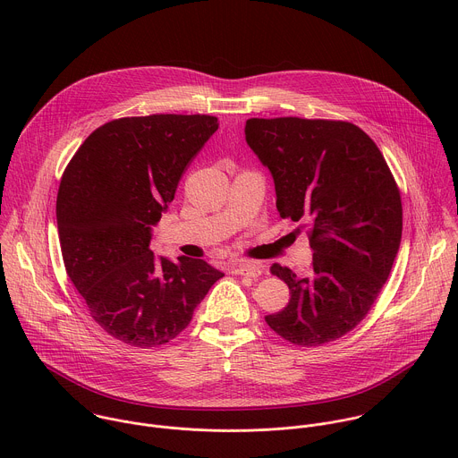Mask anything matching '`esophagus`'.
<instances>
[{
	"label": "esophagus",
	"instance_id": "34e87169",
	"mask_svg": "<svg viewBox=\"0 0 458 458\" xmlns=\"http://www.w3.org/2000/svg\"><path fill=\"white\" fill-rule=\"evenodd\" d=\"M232 272L237 276L259 277L260 274H263V267H260L259 263H253V260H233Z\"/></svg>",
	"mask_w": 458,
	"mask_h": 458
}]
</instances>
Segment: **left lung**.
<instances>
[{"mask_svg": "<svg viewBox=\"0 0 458 458\" xmlns=\"http://www.w3.org/2000/svg\"><path fill=\"white\" fill-rule=\"evenodd\" d=\"M246 143L274 177L283 219L310 226L306 276L274 265L290 288L270 328L297 346L346 335L366 317L397 257L403 203L373 140L348 121L251 117Z\"/></svg>", "mask_w": 458, "mask_h": 458, "instance_id": "left-lung-1", "label": "left lung"}]
</instances>
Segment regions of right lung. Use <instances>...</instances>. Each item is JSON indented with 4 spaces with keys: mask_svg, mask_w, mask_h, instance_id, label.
I'll return each instance as SVG.
<instances>
[{
    "mask_svg": "<svg viewBox=\"0 0 458 458\" xmlns=\"http://www.w3.org/2000/svg\"><path fill=\"white\" fill-rule=\"evenodd\" d=\"M214 115L154 114L105 123L64 168L55 217L63 263L101 328L136 348L175 339L225 274L203 259L156 257L159 223Z\"/></svg>",
    "mask_w": 458,
    "mask_h": 458,
    "instance_id": "add662e5",
    "label": "right lung"
}]
</instances>
